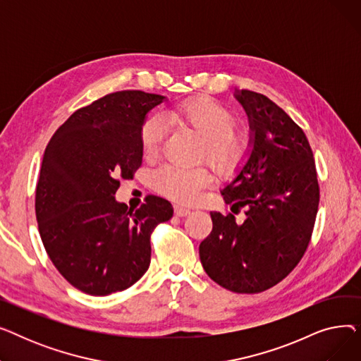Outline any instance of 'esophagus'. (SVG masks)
<instances>
[{"instance_id": "1", "label": "esophagus", "mask_w": 361, "mask_h": 361, "mask_svg": "<svg viewBox=\"0 0 361 361\" xmlns=\"http://www.w3.org/2000/svg\"><path fill=\"white\" fill-rule=\"evenodd\" d=\"M174 212H176L177 216H185V215L190 214V207H187L181 203H176L174 204Z\"/></svg>"}]
</instances>
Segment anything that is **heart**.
Segmentation results:
<instances>
[{
    "label": "heart",
    "mask_w": 361,
    "mask_h": 361,
    "mask_svg": "<svg viewBox=\"0 0 361 361\" xmlns=\"http://www.w3.org/2000/svg\"><path fill=\"white\" fill-rule=\"evenodd\" d=\"M171 124L190 128L200 139L199 159H204L218 174H231L247 155L249 142L235 131L234 114L212 99L197 98L184 101L164 112ZM165 136V123L159 116L147 117L139 130L140 145L146 155L158 154ZM211 183V174L202 166L185 169L164 165L155 171L154 184L162 195L188 202Z\"/></svg>",
    "instance_id": "obj_1"
}]
</instances>
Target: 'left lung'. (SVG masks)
Wrapping results in <instances>:
<instances>
[{"instance_id":"obj_1","label":"left lung","mask_w":361,"mask_h":361,"mask_svg":"<svg viewBox=\"0 0 361 361\" xmlns=\"http://www.w3.org/2000/svg\"><path fill=\"white\" fill-rule=\"evenodd\" d=\"M235 98L249 116L253 149L221 195L244 209L211 212L212 231L199 245L203 269L221 287L240 294L268 290L305 256L319 207V183L309 140L275 102L245 90Z\"/></svg>"}]
</instances>
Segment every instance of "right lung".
Here are the masks:
<instances>
[{
	"instance_id": "1",
	"label": "right lung",
	"mask_w": 361,
	"mask_h": 361,
	"mask_svg": "<svg viewBox=\"0 0 361 361\" xmlns=\"http://www.w3.org/2000/svg\"><path fill=\"white\" fill-rule=\"evenodd\" d=\"M165 98L142 90L108 93L73 112L54 133L36 184L35 211L54 267L90 295L130 288L147 271L150 234L173 204L149 195L139 209L114 197L120 178L142 165L139 130Z\"/></svg>"
}]
</instances>
